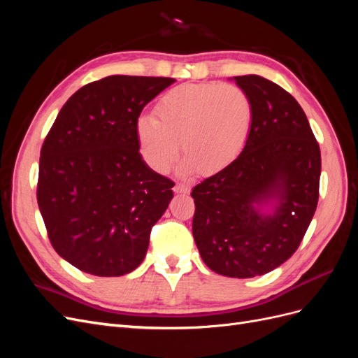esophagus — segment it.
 I'll return each instance as SVG.
<instances>
[{
  "mask_svg": "<svg viewBox=\"0 0 358 358\" xmlns=\"http://www.w3.org/2000/svg\"><path fill=\"white\" fill-rule=\"evenodd\" d=\"M191 189V187L188 185V183H176L175 187H173V191L175 192H183V194H188Z\"/></svg>",
  "mask_w": 358,
  "mask_h": 358,
  "instance_id": "34e87169",
  "label": "esophagus"
}]
</instances>
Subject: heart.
<instances>
[{"mask_svg": "<svg viewBox=\"0 0 358 358\" xmlns=\"http://www.w3.org/2000/svg\"><path fill=\"white\" fill-rule=\"evenodd\" d=\"M157 117L140 116L136 127L143 159L167 171L180 150L187 169L216 173L239 157L252 122V103L231 83L180 85L161 96Z\"/></svg>", "mask_w": 358, "mask_h": 358, "instance_id": "heart-1", "label": "heart"}]
</instances>
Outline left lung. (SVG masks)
<instances>
[{
	"label": "left lung",
	"mask_w": 358,
	"mask_h": 358,
	"mask_svg": "<svg viewBox=\"0 0 358 358\" xmlns=\"http://www.w3.org/2000/svg\"><path fill=\"white\" fill-rule=\"evenodd\" d=\"M236 83L252 103L245 148L230 166L194 187L192 236L203 262L229 278L272 272L297 251L317 210L321 150L297 100L257 74ZM278 198L273 215L253 204Z\"/></svg>",
	"instance_id": "8db88e82"
}]
</instances>
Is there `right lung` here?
Listing matches in <instances>:
<instances>
[{
	"label": "right lung",
	"mask_w": 358,
	"mask_h": 358,
	"mask_svg": "<svg viewBox=\"0 0 358 358\" xmlns=\"http://www.w3.org/2000/svg\"><path fill=\"white\" fill-rule=\"evenodd\" d=\"M173 82L113 74L85 85L43 142L38 208L53 249L82 272L122 276L143 262L175 182L145 164L136 127Z\"/></svg>",
	"instance_id": "1"
}]
</instances>
